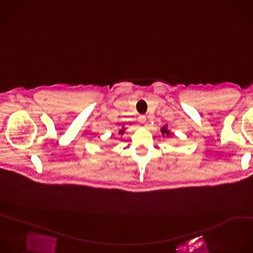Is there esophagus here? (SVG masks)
I'll list each match as a JSON object with an SVG mask.
<instances>
[{"label": "esophagus", "instance_id": "1", "mask_svg": "<svg viewBox=\"0 0 253 253\" xmlns=\"http://www.w3.org/2000/svg\"><path fill=\"white\" fill-rule=\"evenodd\" d=\"M138 121L140 123H145L146 122V116L145 115H140L139 118H138Z\"/></svg>", "mask_w": 253, "mask_h": 253}]
</instances>
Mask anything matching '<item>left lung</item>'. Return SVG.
Here are the masks:
<instances>
[{
  "label": "left lung",
  "instance_id": "8db88e82",
  "mask_svg": "<svg viewBox=\"0 0 253 253\" xmlns=\"http://www.w3.org/2000/svg\"><path fill=\"white\" fill-rule=\"evenodd\" d=\"M161 131H162V133H163V135H166V136H170V132H169V130H168V127H167V125H165L162 129H161Z\"/></svg>",
  "mask_w": 253,
  "mask_h": 253
}]
</instances>
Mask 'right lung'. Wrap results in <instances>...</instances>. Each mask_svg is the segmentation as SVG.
<instances>
[{"mask_svg": "<svg viewBox=\"0 0 253 253\" xmlns=\"http://www.w3.org/2000/svg\"><path fill=\"white\" fill-rule=\"evenodd\" d=\"M123 132H124V130H119V133H120V134H122Z\"/></svg>", "mask_w": 253, "mask_h": 253, "instance_id": "right-lung-1", "label": "right lung"}]
</instances>
